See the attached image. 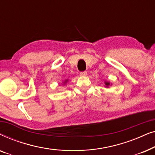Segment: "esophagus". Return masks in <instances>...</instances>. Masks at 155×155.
Returning <instances> with one entry per match:
<instances>
[{"mask_svg":"<svg viewBox=\"0 0 155 155\" xmlns=\"http://www.w3.org/2000/svg\"><path fill=\"white\" fill-rule=\"evenodd\" d=\"M80 75L81 76H85L87 75V71H83V72H80Z\"/></svg>","mask_w":155,"mask_h":155,"instance_id":"1","label":"esophagus"}]
</instances>
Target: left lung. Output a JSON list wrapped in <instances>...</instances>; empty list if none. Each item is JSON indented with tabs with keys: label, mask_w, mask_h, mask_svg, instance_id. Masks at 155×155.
Masks as SVG:
<instances>
[{
	"label": "left lung",
	"mask_w": 155,
	"mask_h": 155,
	"mask_svg": "<svg viewBox=\"0 0 155 155\" xmlns=\"http://www.w3.org/2000/svg\"><path fill=\"white\" fill-rule=\"evenodd\" d=\"M105 85H106V87H109V86L110 85V82H105Z\"/></svg>",
	"instance_id": "left-lung-1"
}]
</instances>
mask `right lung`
Returning <instances> with one entry per match:
<instances>
[{
	"label": "right lung",
	"instance_id": "add662e5",
	"mask_svg": "<svg viewBox=\"0 0 155 155\" xmlns=\"http://www.w3.org/2000/svg\"><path fill=\"white\" fill-rule=\"evenodd\" d=\"M68 82V80H65V81H64V83H66V82Z\"/></svg>",
	"mask_w": 155,
	"mask_h": 155
}]
</instances>
